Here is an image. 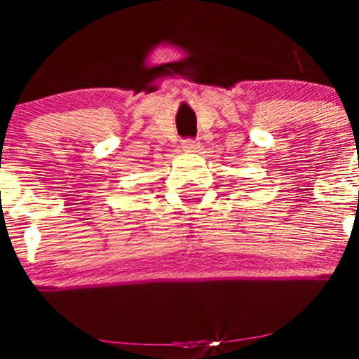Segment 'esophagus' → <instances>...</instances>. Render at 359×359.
<instances>
[{
	"label": "esophagus",
	"mask_w": 359,
	"mask_h": 359,
	"mask_svg": "<svg viewBox=\"0 0 359 359\" xmlns=\"http://www.w3.org/2000/svg\"><path fill=\"white\" fill-rule=\"evenodd\" d=\"M198 149H199V144L193 139H186L183 142V150L184 151H198Z\"/></svg>",
	"instance_id": "esophagus-1"
}]
</instances>
